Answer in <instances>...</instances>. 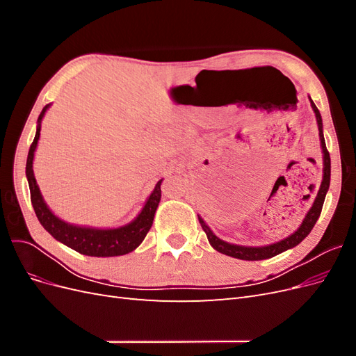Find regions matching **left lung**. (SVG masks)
I'll list each match as a JSON object with an SVG mask.
<instances>
[{"instance_id":"obj_1","label":"left lung","mask_w":356,"mask_h":356,"mask_svg":"<svg viewBox=\"0 0 356 356\" xmlns=\"http://www.w3.org/2000/svg\"><path fill=\"white\" fill-rule=\"evenodd\" d=\"M310 104H312V108H314L315 111V115H316V122H318V129H319V138H321V145H322V153H324V179H322L321 182V187H319V191H318V196L314 202V207L310 208V211L307 212L305 221L301 222V225L298 227V230L296 233H293L289 236V238L277 242V243H273V245H268V246H263V248H250V246H239V245H232V243H227L224 242L221 239H218L217 236H215L211 229L208 227L207 224H204V221L199 217V222L202 225L203 232L207 233L208 236V241L209 243L212 245L213 250H217L218 252L221 254H225V255H230L233 258H241V260H250V261H257V260H266V258H270V257H275L277 254H281L286 250H289V248L293 246H297L301 241H303L306 236L312 232V229H314V225L316 224L319 215H321V211H322V207H324V200H325V195L328 191V187H330V177H331V160H330V153L327 149V145H325V139H324V134H322V118H321V113L319 110L316 108V105L314 104V101L310 99Z\"/></svg>"}]
</instances>
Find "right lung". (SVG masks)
Instances as JSON below:
<instances>
[{
	"mask_svg": "<svg viewBox=\"0 0 356 356\" xmlns=\"http://www.w3.org/2000/svg\"><path fill=\"white\" fill-rule=\"evenodd\" d=\"M47 108L49 105H46L44 108H42L38 117L37 134H35L34 141H32L29 147V153L26 159V178H28L29 191H31V202L38 221L56 241L65 243L67 246L72 248L74 251H77L80 254L90 255V257H115V255H124V254L132 252L135 248H138L139 243L144 241L148 230L152 229L154 213L161 197V190H160L161 179L156 184L154 191L152 193V196L148 197L141 213L138 215L135 221L124 225V227L99 230V229H89V227H79V225H71L65 221L59 220L50 212L47 204L44 203V200H42L40 188L37 186V181L34 177V170H32V160H34V152L37 148L40 131H41V118L44 117V113Z\"/></svg>",
	"mask_w": 356,
	"mask_h": 356,
	"instance_id": "add662e5",
	"label": "right lung"
}]
</instances>
